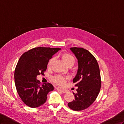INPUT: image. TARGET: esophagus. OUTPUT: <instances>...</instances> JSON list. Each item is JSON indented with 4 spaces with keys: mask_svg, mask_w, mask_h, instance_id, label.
Segmentation results:
<instances>
[{
    "mask_svg": "<svg viewBox=\"0 0 124 124\" xmlns=\"http://www.w3.org/2000/svg\"><path fill=\"white\" fill-rule=\"evenodd\" d=\"M56 89H57V90L61 91V92H62V93H66V92H68V90H67L63 89V88H61V87H57Z\"/></svg>",
    "mask_w": 124,
    "mask_h": 124,
    "instance_id": "1",
    "label": "esophagus"
}]
</instances>
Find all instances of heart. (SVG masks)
<instances>
[{"label": "heart", "mask_w": 124, "mask_h": 124, "mask_svg": "<svg viewBox=\"0 0 124 124\" xmlns=\"http://www.w3.org/2000/svg\"><path fill=\"white\" fill-rule=\"evenodd\" d=\"M62 59L66 64H69V63H70L71 62H75V59L74 58V57L68 53L64 54L62 55ZM54 60V58H51L49 60L48 63H47V66H48L49 68L51 67V66L52 65ZM67 79L68 78L63 77V76L60 75H55L52 78V80L53 81V82H55L57 84L60 85H62L64 84Z\"/></svg>", "instance_id": "1"}]
</instances>
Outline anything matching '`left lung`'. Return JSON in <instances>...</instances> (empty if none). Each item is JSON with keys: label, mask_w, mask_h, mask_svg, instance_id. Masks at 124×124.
Here are the masks:
<instances>
[{"label": "left lung", "mask_w": 124, "mask_h": 124, "mask_svg": "<svg viewBox=\"0 0 124 124\" xmlns=\"http://www.w3.org/2000/svg\"><path fill=\"white\" fill-rule=\"evenodd\" d=\"M78 59L77 74L73 80L78 87L75 99L68 103L73 110H84L90 106L96 100L101 87L100 68L96 59L88 51L82 47H71Z\"/></svg>", "instance_id": "8db88e82"}]
</instances>
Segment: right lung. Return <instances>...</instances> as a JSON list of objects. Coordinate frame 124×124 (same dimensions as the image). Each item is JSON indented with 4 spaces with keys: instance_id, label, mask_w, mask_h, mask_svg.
Masks as SVG:
<instances>
[{
    "instance_id": "1",
    "label": "right lung",
    "mask_w": 124,
    "mask_h": 124,
    "mask_svg": "<svg viewBox=\"0 0 124 124\" xmlns=\"http://www.w3.org/2000/svg\"><path fill=\"white\" fill-rule=\"evenodd\" d=\"M60 48L38 47L21 56L15 70V82L17 92L28 106L36 108L46 102L47 95L54 90L49 83L40 84L37 76L43 74L49 60Z\"/></svg>"
}]
</instances>
